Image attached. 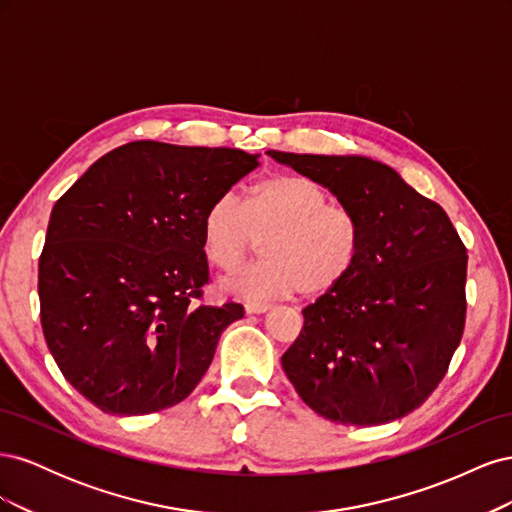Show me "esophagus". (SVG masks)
<instances>
[{
  "mask_svg": "<svg viewBox=\"0 0 512 512\" xmlns=\"http://www.w3.org/2000/svg\"><path fill=\"white\" fill-rule=\"evenodd\" d=\"M271 309V303H260V301H247L245 303V312L247 314H265Z\"/></svg>",
  "mask_w": 512,
  "mask_h": 512,
  "instance_id": "esophagus-1",
  "label": "esophagus"
}]
</instances>
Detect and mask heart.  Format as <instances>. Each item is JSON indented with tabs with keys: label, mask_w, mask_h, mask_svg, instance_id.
I'll return each instance as SVG.
<instances>
[{
	"label": "heart",
	"mask_w": 512,
	"mask_h": 512,
	"mask_svg": "<svg viewBox=\"0 0 512 512\" xmlns=\"http://www.w3.org/2000/svg\"><path fill=\"white\" fill-rule=\"evenodd\" d=\"M203 252L215 269L235 271L258 239L262 258L224 280L245 299H277L299 292L320 297L346 282L359 265L363 224L359 213L329 203L327 190L301 175H271L256 181L243 205L222 194L200 222Z\"/></svg>",
	"instance_id": "1"
}]
</instances>
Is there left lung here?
Listing matches in <instances>:
<instances>
[{"label":"left lung","mask_w":512,"mask_h":512,"mask_svg":"<svg viewBox=\"0 0 512 512\" xmlns=\"http://www.w3.org/2000/svg\"><path fill=\"white\" fill-rule=\"evenodd\" d=\"M269 156L359 213L363 250L346 282L303 309L282 367L305 404L339 425L410 414L433 393L466 324L468 254L446 211L365 156Z\"/></svg>","instance_id":"obj_1"}]
</instances>
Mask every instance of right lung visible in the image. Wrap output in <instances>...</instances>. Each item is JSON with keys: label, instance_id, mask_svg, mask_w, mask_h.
Wrapping results in <instances>:
<instances>
[{"label": "right lung", "instance_id": "add662e5", "mask_svg": "<svg viewBox=\"0 0 512 512\" xmlns=\"http://www.w3.org/2000/svg\"><path fill=\"white\" fill-rule=\"evenodd\" d=\"M258 153L134 141L61 196L46 228L38 294L64 378L106 414L179 404L243 305H196L209 282L200 222Z\"/></svg>", "mask_w": 512, "mask_h": 512}]
</instances>
